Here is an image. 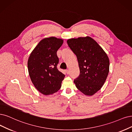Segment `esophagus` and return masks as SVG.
Returning a JSON list of instances; mask_svg holds the SVG:
<instances>
[{
    "mask_svg": "<svg viewBox=\"0 0 132 132\" xmlns=\"http://www.w3.org/2000/svg\"><path fill=\"white\" fill-rule=\"evenodd\" d=\"M66 73L67 74V75H69V70H66Z\"/></svg>",
    "mask_w": 132,
    "mask_h": 132,
    "instance_id": "34e87169",
    "label": "esophagus"
}]
</instances>
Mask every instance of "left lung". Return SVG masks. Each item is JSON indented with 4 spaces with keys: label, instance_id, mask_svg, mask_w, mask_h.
<instances>
[{
    "label": "left lung",
    "instance_id": "1",
    "mask_svg": "<svg viewBox=\"0 0 132 132\" xmlns=\"http://www.w3.org/2000/svg\"><path fill=\"white\" fill-rule=\"evenodd\" d=\"M67 43L76 54L80 70L74 82L82 94L92 96L104 85L109 72V59L106 53L89 36L70 38Z\"/></svg>",
    "mask_w": 132,
    "mask_h": 132
}]
</instances>
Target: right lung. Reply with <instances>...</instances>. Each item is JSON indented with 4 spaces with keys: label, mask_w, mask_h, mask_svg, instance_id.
<instances>
[{
    "label": "right lung",
    "mask_w": 132,
    "mask_h": 132,
    "mask_svg": "<svg viewBox=\"0 0 132 132\" xmlns=\"http://www.w3.org/2000/svg\"><path fill=\"white\" fill-rule=\"evenodd\" d=\"M63 40L55 37L42 39L30 53L28 60L29 75L33 85L41 94L50 95L59 90L65 75L58 71L56 52Z\"/></svg>",
    "instance_id": "1"
}]
</instances>
